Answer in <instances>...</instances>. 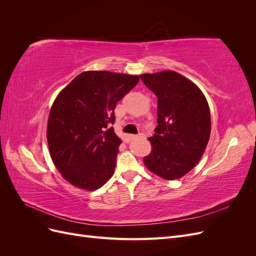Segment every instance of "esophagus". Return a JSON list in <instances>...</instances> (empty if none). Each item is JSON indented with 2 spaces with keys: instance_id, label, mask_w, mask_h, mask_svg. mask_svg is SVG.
Masks as SVG:
<instances>
[{
  "instance_id": "1",
  "label": "esophagus",
  "mask_w": 256,
  "mask_h": 256,
  "mask_svg": "<svg viewBox=\"0 0 256 256\" xmlns=\"http://www.w3.org/2000/svg\"><path fill=\"white\" fill-rule=\"evenodd\" d=\"M145 136L143 134H136V136H132L131 138H144Z\"/></svg>"
}]
</instances>
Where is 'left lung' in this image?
Returning a JSON list of instances; mask_svg holds the SVG:
<instances>
[{"label":"left lung","instance_id":"left-lung-1","mask_svg":"<svg viewBox=\"0 0 256 256\" xmlns=\"http://www.w3.org/2000/svg\"><path fill=\"white\" fill-rule=\"evenodd\" d=\"M158 97V126L144 158L150 172L174 180L190 172L202 158L210 136V112L203 92L172 70L140 76Z\"/></svg>","mask_w":256,"mask_h":256}]
</instances>
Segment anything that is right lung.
Here are the masks:
<instances>
[{"label":"right lung","instance_id":"obj_1","mask_svg":"<svg viewBox=\"0 0 256 256\" xmlns=\"http://www.w3.org/2000/svg\"><path fill=\"white\" fill-rule=\"evenodd\" d=\"M138 76L85 72L54 100L47 138L51 158L67 182L96 190L115 171L120 138L110 127L114 109L138 82Z\"/></svg>","mask_w":256,"mask_h":256}]
</instances>
